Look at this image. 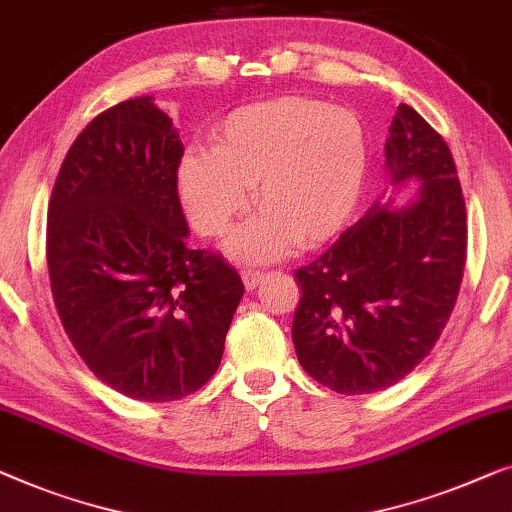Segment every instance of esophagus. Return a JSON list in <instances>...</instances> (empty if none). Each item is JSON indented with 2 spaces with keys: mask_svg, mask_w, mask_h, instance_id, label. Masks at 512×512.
Here are the masks:
<instances>
[{
  "mask_svg": "<svg viewBox=\"0 0 512 512\" xmlns=\"http://www.w3.org/2000/svg\"><path fill=\"white\" fill-rule=\"evenodd\" d=\"M263 279V272L261 270H242V281H244V288H256L258 281Z\"/></svg>",
  "mask_w": 512,
  "mask_h": 512,
  "instance_id": "1",
  "label": "esophagus"
}]
</instances>
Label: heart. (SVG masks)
<instances>
[{"label":"heart","mask_w":512,"mask_h":512,"mask_svg":"<svg viewBox=\"0 0 512 512\" xmlns=\"http://www.w3.org/2000/svg\"><path fill=\"white\" fill-rule=\"evenodd\" d=\"M367 164V133L353 110L279 96L226 115L210 133V152L182 159L177 191L196 231L221 238L249 207L254 187L261 214L228 242V254L265 263L342 231Z\"/></svg>","instance_id":"obj_1"}]
</instances>
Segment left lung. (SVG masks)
I'll return each instance as SVG.
<instances>
[{
	"instance_id": "obj_1",
	"label": "left lung",
	"mask_w": 512,
	"mask_h": 512,
	"mask_svg": "<svg viewBox=\"0 0 512 512\" xmlns=\"http://www.w3.org/2000/svg\"><path fill=\"white\" fill-rule=\"evenodd\" d=\"M392 184L418 180L409 205L374 203L316 261L295 270L293 344L305 372L342 395L390 388L432 351L466 263V205L446 140L411 106L385 140Z\"/></svg>"
}]
</instances>
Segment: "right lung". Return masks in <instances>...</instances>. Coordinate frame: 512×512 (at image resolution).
<instances>
[{
	"instance_id": "obj_1",
	"label": "right lung",
	"mask_w": 512,
	"mask_h": 512,
	"mask_svg": "<svg viewBox=\"0 0 512 512\" xmlns=\"http://www.w3.org/2000/svg\"><path fill=\"white\" fill-rule=\"evenodd\" d=\"M182 154L152 96L122 101L73 140L48 205L59 321L96 379L140 402H173L212 379L244 293L221 254L187 247Z\"/></svg>"
}]
</instances>
